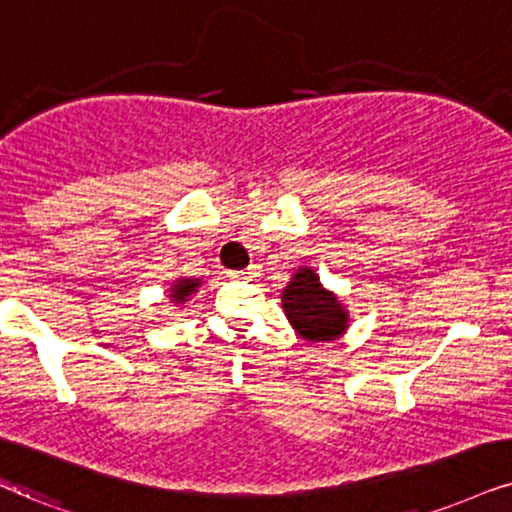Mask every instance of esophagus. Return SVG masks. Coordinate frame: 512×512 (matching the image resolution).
<instances>
[{"mask_svg": "<svg viewBox=\"0 0 512 512\" xmlns=\"http://www.w3.org/2000/svg\"><path fill=\"white\" fill-rule=\"evenodd\" d=\"M229 274V278H255L257 276V267H248L243 271H226Z\"/></svg>", "mask_w": 512, "mask_h": 512, "instance_id": "1", "label": "esophagus"}]
</instances>
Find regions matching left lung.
I'll return each instance as SVG.
<instances>
[{
  "mask_svg": "<svg viewBox=\"0 0 512 512\" xmlns=\"http://www.w3.org/2000/svg\"><path fill=\"white\" fill-rule=\"evenodd\" d=\"M283 309L288 321L304 340H333L345 331L347 314L338 297L323 290L312 269H300L283 290Z\"/></svg>",
  "mask_w": 512,
  "mask_h": 512,
  "instance_id": "8db88e82",
  "label": "left lung"
}]
</instances>
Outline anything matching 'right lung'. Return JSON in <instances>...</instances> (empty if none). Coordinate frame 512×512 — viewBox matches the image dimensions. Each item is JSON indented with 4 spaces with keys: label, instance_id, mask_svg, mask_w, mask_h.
<instances>
[{
    "label": "right lung",
    "instance_id": "obj_1",
    "mask_svg": "<svg viewBox=\"0 0 512 512\" xmlns=\"http://www.w3.org/2000/svg\"><path fill=\"white\" fill-rule=\"evenodd\" d=\"M198 286H200L198 278H181V281L174 283L172 300L174 302H186V297H189Z\"/></svg>",
    "mask_w": 512,
    "mask_h": 512
}]
</instances>
